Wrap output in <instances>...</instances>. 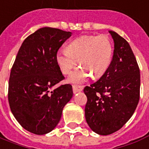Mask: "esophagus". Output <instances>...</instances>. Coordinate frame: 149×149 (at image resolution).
I'll use <instances>...</instances> for the list:
<instances>
[{
    "mask_svg": "<svg viewBox=\"0 0 149 149\" xmlns=\"http://www.w3.org/2000/svg\"><path fill=\"white\" fill-rule=\"evenodd\" d=\"M74 93H77L78 91H81L83 90V86L81 85H73L72 86Z\"/></svg>",
    "mask_w": 149,
    "mask_h": 149,
    "instance_id": "34e87169",
    "label": "esophagus"
}]
</instances>
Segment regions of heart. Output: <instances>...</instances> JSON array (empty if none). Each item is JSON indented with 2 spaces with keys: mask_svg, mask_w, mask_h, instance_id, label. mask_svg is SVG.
Listing matches in <instances>:
<instances>
[{
  "mask_svg": "<svg viewBox=\"0 0 149 149\" xmlns=\"http://www.w3.org/2000/svg\"><path fill=\"white\" fill-rule=\"evenodd\" d=\"M112 42L105 34L84 35L69 43L66 51H59L56 61L63 74H68L78 64L81 66L71 74L68 81L81 83L91 75L99 78L107 71L111 62Z\"/></svg>",
  "mask_w": 149,
  "mask_h": 149,
  "instance_id": "1",
  "label": "heart"
}]
</instances>
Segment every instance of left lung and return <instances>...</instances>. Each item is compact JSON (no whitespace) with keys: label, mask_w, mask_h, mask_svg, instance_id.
I'll return each mask as SVG.
<instances>
[{"label":"left lung","mask_w":149,"mask_h":149,"mask_svg":"<svg viewBox=\"0 0 149 149\" xmlns=\"http://www.w3.org/2000/svg\"><path fill=\"white\" fill-rule=\"evenodd\" d=\"M114 41L111 65L98 81L86 86L85 118L98 135L117 132L135 112L140 97V70L125 39L109 31Z\"/></svg>","instance_id":"obj_1"}]
</instances>
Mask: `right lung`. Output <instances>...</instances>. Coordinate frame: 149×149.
<instances>
[{"label": "right lung", "mask_w": 149, "mask_h": 149, "mask_svg": "<svg viewBox=\"0 0 149 149\" xmlns=\"http://www.w3.org/2000/svg\"><path fill=\"white\" fill-rule=\"evenodd\" d=\"M71 36V32L58 28H40L22 43L10 71L11 112L24 129L35 135H45L55 128L73 96L71 84L53 88L65 79L56 54Z\"/></svg>", "instance_id": "obj_1"}]
</instances>
